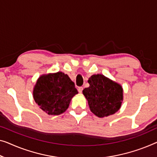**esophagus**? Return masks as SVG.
Instances as JSON below:
<instances>
[{"label":"esophagus","mask_w":157,"mask_h":157,"mask_svg":"<svg viewBox=\"0 0 157 157\" xmlns=\"http://www.w3.org/2000/svg\"><path fill=\"white\" fill-rule=\"evenodd\" d=\"M78 92L79 93H82V90H83V87H82V86H79V87L78 88Z\"/></svg>","instance_id":"obj_1"}]
</instances>
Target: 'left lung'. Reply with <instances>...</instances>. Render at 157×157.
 <instances>
[{"label": "left lung", "instance_id": "obj_1", "mask_svg": "<svg viewBox=\"0 0 157 157\" xmlns=\"http://www.w3.org/2000/svg\"><path fill=\"white\" fill-rule=\"evenodd\" d=\"M88 83L90 86L82 93L94 114L103 118L118 111L123 101L122 86L100 74L91 76Z\"/></svg>", "mask_w": 157, "mask_h": 157}]
</instances>
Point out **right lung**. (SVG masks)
<instances>
[{
  "instance_id": "obj_1",
  "label": "right lung",
  "mask_w": 157,
  "mask_h": 157,
  "mask_svg": "<svg viewBox=\"0 0 157 157\" xmlns=\"http://www.w3.org/2000/svg\"><path fill=\"white\" fill-rule=\"evenodd\" d=\"M68 75L58 72L42 75L34 86L35 102L49 115H59L66 111L72 97L78 94Z\"/></svg>"
}]
</instances>
